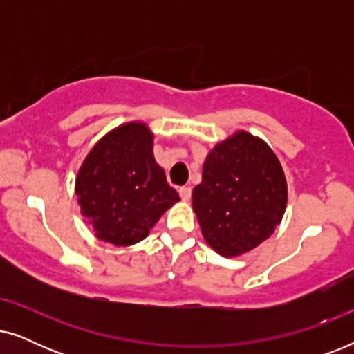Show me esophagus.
<instances>
[{
    "mask_svg": "<svg viewBox=\"0 0 354 354\" xmlns=\"http://www.w3.org/2000/svg\"><path fill=\"white\" fill-rule=\"evenodd\" d=\"M178 193H180V198L183 201H188V200H190V196H192V188L190 187H180Z\"/></svg>",
    "mask_w": 354,
    "mask_h": 354,
    "instance_id": "1",
    "label": "esophagus"
}]
</instances>
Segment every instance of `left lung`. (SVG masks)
Returning <instances> with one entry per match:
<instances>
[{
	"label": "left lung",
	"instance_id": "8db88e82",
	"mask_svg": "<svg viewBox=\"0 0 354 354\" xmlns=\"http://www.w3.org/2000/svg\"><path fill=\"white\" fill-rule=\"evenodd\" d=\"M203 236L217 253L240 256L268 240L287 206V180L263 140L236 132L217 143L192 193Z\"/></svg>",
	"mask_w": 354,
	"mask_h": 354
}]
</instances>
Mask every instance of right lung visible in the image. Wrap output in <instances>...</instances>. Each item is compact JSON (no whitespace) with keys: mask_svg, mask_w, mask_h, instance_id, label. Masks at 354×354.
Returning <instances> with one entry per match:
<instances>
[{"mask_svg":"<svg viewBox=\"0 0 354 354\" xmlns=\"http://www.w3.org/2000/svg\"><path fill=\"white\" fill-rule=\"evenodd\" d=\"M84 214L100 240L129 246L148 236L178 193L153 156V133L129 122L104 135L85 158L75 178Z\"/></svg>","mask_w":354,"mask_h":354,"instance_id":"right-lung-1","label":"right lung"}]
</instances>
